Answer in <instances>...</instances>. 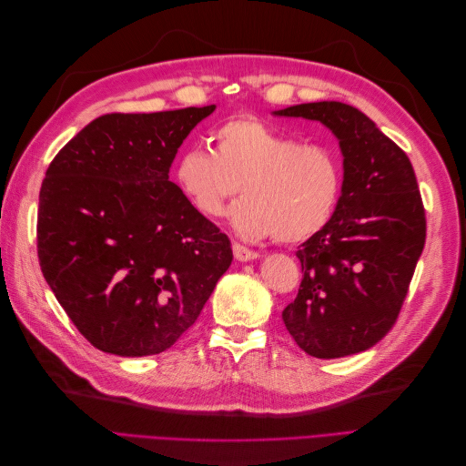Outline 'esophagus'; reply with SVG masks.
Here are the masks:
<instances>
[{"instance_id":"34e87169","label":"esophagus","mask_w":466,"mask_h":466,"mask_svg":"<svg viewBox=\"0 0 466 466\" xmlns=\"http://www.w3.org/2000/svg\"><path fill=\"white\" fill-rule=\"evenodd\" d=\"M233 255H235L237 260H241V262H248V260L258 258L257 250H250L248 247H245L241 243H233Z\"/></svg>"}]
</instances>
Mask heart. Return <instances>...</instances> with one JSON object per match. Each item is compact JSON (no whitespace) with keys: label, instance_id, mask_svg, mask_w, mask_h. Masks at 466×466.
<instances>
[{"label":"heart","instance_id":"obj_1","mask_svg":"<svg viewBox=\"0 0 466 466\" xmlns=\"http://www.w3.org/2000/svg\"><path fill=\"white\" fill-rule=\"evenodd\" d=\"M211 139L216 149L192 146L175 167L180 192L202 216L221 218L243 190L233 225L247 238L303 243L330 223L344 190V161L334 146L299 144L252 116L221 122Z\"/></svg>","mask_w":466,"mask_h":466}]
</instances>
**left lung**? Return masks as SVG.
<instances>
[{"label":"left lung","instance_id":"left-lung-1","mask_svg":"<svg viewBox=\"0 0 466 466\" xmlns=\"http://www.w3.org/2000/svg\"><path fill=\"white\" fill-rule=\"evenodd\" d=\"M274 115L322 122L344 155L340 204L298 250L303 279L281 319L309 356L358 354L394 327L424 250L426 209L412 163L350 105L305 103Z\"/></svg>","mask_w":466,"mask_h":466}]
</instances>
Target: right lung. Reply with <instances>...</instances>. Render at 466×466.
Segmentation results:
<instances>
[{
  "instance_id": "obj_1",
  "label": "right lung",
  "mask_w": 466,
  "mask_h": 466,
  "mask_svg": "<svg viewBox=\"0 0 466 466\" xmlns=\"http://www.w3.org/2000/svg\"><path fill=\"white\" fill-rule=\"evenodd\" d=\"M209 106L86 126L52 159L36 221L40 270L69 320L108 354H161L200 317L233 260L229 237L168 180Z\"/></svg>"
}]
</instances>
